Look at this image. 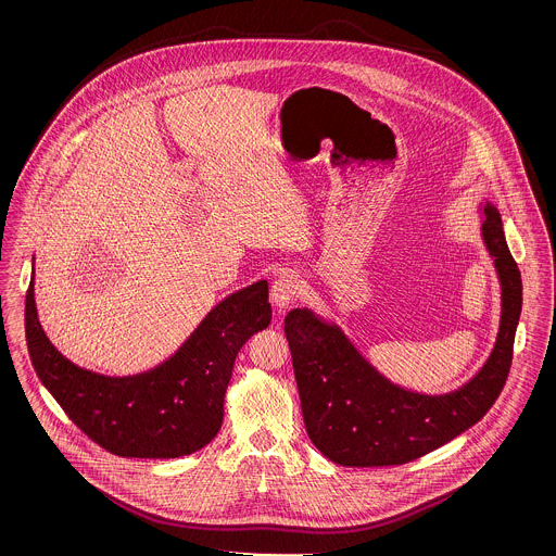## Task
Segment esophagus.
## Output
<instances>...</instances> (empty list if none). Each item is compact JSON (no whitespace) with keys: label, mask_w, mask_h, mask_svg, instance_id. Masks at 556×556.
I'll return each instance as SVG.
<instances>
[{"label":"esophagus","mask_w":556,"mask_h":556,"mask_svg":"<svg viewBox=\"0 0 556 556\" xmlns=\"http://www.w3.org/2000/svg\"><path fill=\"white\" fill-rule=\"evenodd\" d=\"M298 293H300V279L293 273H283L273 281L270 302L275 304V308L283 311L298 298Z\"/></svg>","instance_id":"esophagus-1"}]
</instances>
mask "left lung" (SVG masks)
<instances>
[{
    "label": "left lung",
    "mask_w": 556,
    "mask_h": 556,
    "mask_svg": "<svg viewBox=\"0 0 556 556\" xmlns=\"http://www.w3.org/2000/svg\"><path fill=\"white\" fill-rule=\"evenodd\" d=\"M481 236L503 288L501 329L485 365L463 388L427 396L386 379L338 325L308 308L286 317L291 363L311 442L344 467H390L421 458L476 425L501 396L521 315V273L504 239L501 212L483 206Z\"/></svg>",
    "instance_id": "obj_1"
}]
</instances>
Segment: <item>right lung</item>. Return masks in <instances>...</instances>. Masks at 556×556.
<instances>
[{
    "label": "right lung",
    "mask_w": 556,
    "mask_h": 556,
    "mask_svg": "<svg viewBox=\"0 0 556 556\" xmlns=\"http://www.w3.org/2000/svg\"><path fill=\"white\" fill-rule=\"evenodd\" d=\"M33 295L30 279L25 327L41 383L87 438L127 458H177L204 448L223 424L239 348L270 323L268 283L256 281L216 304L156 369L106 377L80 369L53 348Z\"/></svg>",
    "instance_id": "1"
}]
</instances>
